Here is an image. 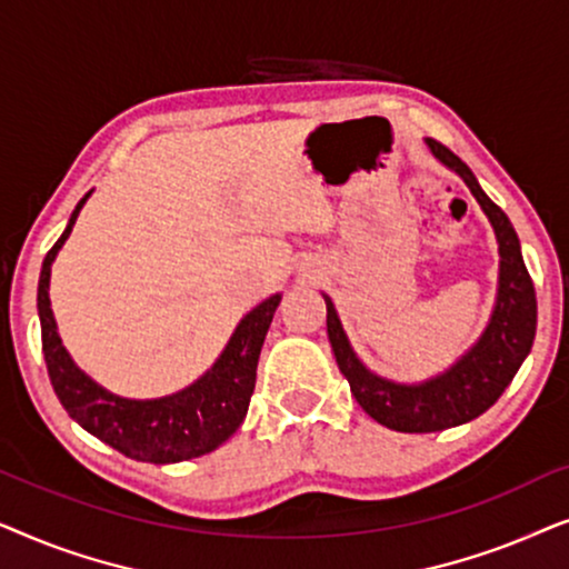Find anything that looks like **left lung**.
Returning <instances> with one entry per match:
<instances>
[{"label": "left lung", "mask_w": 569, "mask_h": 569, "mask_svg": "<svg viewBox=\"0 0 569 569\" xmlns=\"http://www.w3.org/2000/svg\"><path fill=\"white\" fill-rule=\"evenodd\" d=\"M435 160L453 170L469 186L481 212L487 214L497 238L500 274H497V298L487 329L481 331L469 352L458 357L448 370L419 383H399L372 372L349 345L345 326L329 295L326 300V329L357 403L388 430L396 432H438L448 427L471 422L500 399L523 360L531 352L536 337V292L520 253L508 214L487 197L477 176L461 158L435 139H425Z\"/></svg>", "instance_id": "1"}]
</instances>
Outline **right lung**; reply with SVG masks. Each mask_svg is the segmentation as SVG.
<instances>
[{"label":"right lung","instance_id":"right-lung-1","mask_svg":"<svg viewBox=\"0 0 569 569\" xmlns=\"http://www.w3.org/2000/svg\"><path fill=\"white\" fill-rule=\"evenodd\" d=\"M88 197L90 193H84V199L74 207L67 230L46 253L38 279V318L53 391L82 430L134 461L178 463L212 453L246 419L256 386V365L282 295H271L240 318L212 368L183 391L160 399H123L111 393L69 357L67 347L61 345L49 298L51 263L59 248L67 243Z\"/></svg>","mask_w":569,"mask_h":569}]
</instances>
